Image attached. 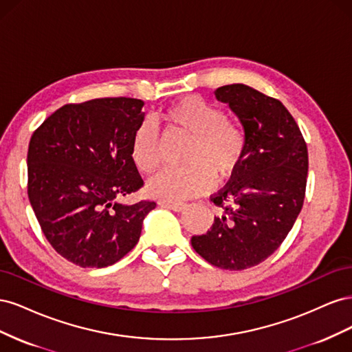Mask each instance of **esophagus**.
<instances>
[{
	"label": "esophagus",
	"mask_w": 352,
	"mask_h": 352,
	"mask_svg": "<svg viewBox=\"0 0 352 352\" xmlns=\"http://www.w3.org/2000/svg\"><path fill=\"white\" fill-rule=\"evenodd\" d=\"M158 204L164 207V208H168V210H173V211H184L186 204H184V202H172V201H158Z\"/></svg>",
	"instance_id": "obj_1"
}]
</instances>
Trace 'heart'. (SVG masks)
I'll return each instance as SVG.
<instances>
[{
	"instance_id": "heart-1",
	"label": "heart",
	"mask_w": 352,
	"mask_h": 352,
	"mask_svg": "<svg viewBox=\"0 0 352 352\" xmlns=\"http://www.w3.org/2000/svg\"><path fill=\"white\" fill-rule=\"evenodd\" d=\"M162 119L170 131L188 136L185 167L170 168L148 182V194L164 201H184L202 195L217 182L230 179L247 150L243 126L229 119L216 104L189 95L168 105ZM132 162L140 172L151 175L162 164V144L157 127L144 122L131 142Z\"/></svg>"
}]
</instances>
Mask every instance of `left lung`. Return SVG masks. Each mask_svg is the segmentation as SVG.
Listing matches in <instances>:
<instances>
[{
	"label": "left lung",
	"instance_id": "1",
	"mask_svg": "<svg viewBox=\"0 0 352 352\" xmlns=\"http://www.w3.org/2000/svg\"><path fill=\"white\" fill-rule=\"evenodd\" d=\"M247 132V150L226 186L210 199L219 216L204 235L190 239L210 264L245 270L280 247L304 204L308 151L291 113L276 98L247 85L216 89Z\"/></svg>",
	"mask_w": 352,
	"mask_h": 352
}]
</instances>
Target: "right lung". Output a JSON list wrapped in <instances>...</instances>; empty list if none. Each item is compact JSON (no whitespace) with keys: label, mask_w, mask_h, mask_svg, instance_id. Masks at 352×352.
Here are the masks:
<instances>
[{"label":"right lung","mask_w":352,"mask_h":352,"mask_svg":"<svg viewBox=\"0 0 352 352\" xmlns=\"http://www.w3.org/2000/svg\"><path fill=\"white\" fill-rule=\"evenodd\" d=\"M144 101L97 98L66 104L34 132L28 197L45 238L80 267H107L140 241L154 201L126 206L144 180L131 157Z\"/></svg>","instance_id":"obj_1"}]
</instances>
